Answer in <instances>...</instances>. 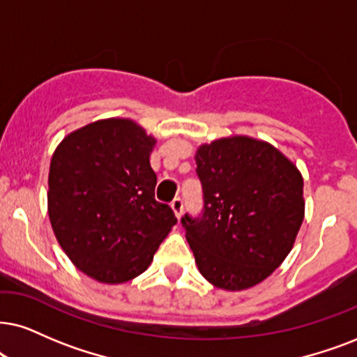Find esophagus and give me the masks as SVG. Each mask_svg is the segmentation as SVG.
<instances>
[{
  "label": "esophagus",
  "mask_w": 357,
  "mask_h": 357,
  "mask_svg": "<svg viewBox=\"0 0 357 357\" xmlns=\"http://www.w3.org/2000/svg\"><path fill=\"white\" fill-rule=\"evenodd\" d=\"M183 207H184V202H183V199L181 197H176V199L171 202V209L174 211V214H176V218H181V214H183Z\"/></svg>",
  "instance_id": "1"
}]
</instances>
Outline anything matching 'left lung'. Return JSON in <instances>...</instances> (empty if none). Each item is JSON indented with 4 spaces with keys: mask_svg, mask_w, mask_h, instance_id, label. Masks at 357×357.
<instances>
[{
    "mask_svg": "<svg viewBox=\"0 0 357 357\" xmlns=\"http://www.w3.org/2000/svg\"><path fill=\"white\" fill-rule=\"evenodd\" d=\"M196 165L204 207L181 224L201 275L229 291L264 282L303 222L298 168L270 143L242 135L199 146Z\"/></svg>",
    "mask_w": 357,
    "mask_h": 357,
    "instance_id": "left-lung-1",
    "label": "left lung"
}]
</instances>
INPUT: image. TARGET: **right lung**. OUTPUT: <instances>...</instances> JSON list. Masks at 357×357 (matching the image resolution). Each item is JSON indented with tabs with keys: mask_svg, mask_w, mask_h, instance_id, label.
Here are the masks:
<instances>
[{
	"mask_svg": "<svg viewBox=\"0 0 357 357\" xmlns=\"http://www.w3.org/2000/svg\"><path fill=\"white\" fill-rule=\"evenodd\" d=\"M156 139L128 119H107L59 143L49 168L47 212L57 242L80 272L128 282L150 267L178 222L155 199Z\"/></svg>",
	"mask_w": 357,
	"mask_h": 357,
	"instance_id": "obj_1",
	"label": "right lung"
}]
</instances>
